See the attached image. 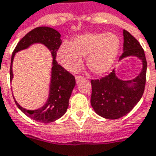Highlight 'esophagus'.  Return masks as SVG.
I'll return each mask as SVG.
<instances>
[{
    "label": "esophagus",
    "instance_id": "34e87169",
    "mask_svg": "<svg viewBox=\"0 0 156 156\" xmlns=\"http://www.w3.org/2000/svg\"><path fill=\"white\" fill-rule=\"evenodd\" d=\"M75 78H76V82H77V83H79V82L81 81V80H83L84 78H83V76H76Z\"/></svg>",
    "mask_w": 156,
    "mask_h": 156
}]
</instances>
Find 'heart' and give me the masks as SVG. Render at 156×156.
Returning <instances> with one entry per match:
<instances>
[{
    "mask_svg": "<svg viewBox=\"0 0 156 156\" xmlns=\"http://www.w3.org/2000/svg\"><path fill=\"white\" fill-rule=\"evenodd\" d=\"M120 41L112 33H87L76 36L72 42H63L57 51L59 62L69 72L81 67L82 57H87V66L95 74L108 72L116 59Z\"/></svg>",
    "mask_w": 156,
    "mask_h": 156,
    "instance_id": "1",
    "label": "heart"
}]
</instances>
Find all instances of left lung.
I'll return each instance as SVG.
<instances>
[{"label": "left lung", "mask_w": 156, "mask_h": 156, "mask_svg": "<svg viewBox=\"0 0 156 156\" xmlns=\"http://www.w3.org/2000/svg\"><path fill=\"white\" fill-rule=\"evenodd\" d=\"M123 53L122 60L137 56L142 61L143 69L133 80L123 81L117 78L113 70L101 79H92L91 105L98 115L107 119H118L130 112L140 101L146 82L147 62L141 44L127 30H123Z\"/></svg>", "instance_id": "obj_1"}]
</instances>
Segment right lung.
<instances>
[{
    "label": "right lung",
    "mask_w": 156,
    "mask_h": 156,
    "mask_svg": "<svg viewBox=\"0 0 156 156\" xmlns=\"http://www.w3.org/2000/svg\"><path fill=\"white\" fill-rule=\"evenodd\" d=\"M34 43L44 44L51 51L53 56L51 69V81L50 85V94L47 102L41 108L34 111H29L20 106L17 101V106L31 119L48 123L59 119L67 112L69 105L72 91L76 84L74 76L63 68L55 61L56 52L62 44L61 34L55 29L49 27H37L29 32L18 42L14 49L11 60L10 79L13 78L12 74V62L15 54L19 51L24 50Z\"/></svg>",
    "instance_id": "right-lung-1"
}]
</instances>
